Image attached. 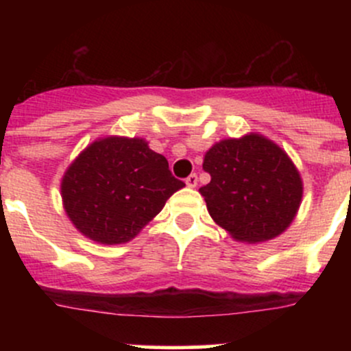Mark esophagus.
<instances>
[{
    "label": "esophagus",
    "instance_id": "obj_1",
    "mask_svg": "<svg viewBox=\"0 0 351 351\" xmlns=\"http://www.w3.org/2000/svg\"><path fill=\"white\" fill-rule=\"evenodd\" d=\"M197 182H198V178H197L195 173H192V175H190L189 178L185 180L186 186H190V189H195V186H197Z\"/></svg>",
    "mask_w": 351,
    "mask_h": 351
}]
</instances>
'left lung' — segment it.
I'll return each instance as SVG.
<instances>
[{
    "mask_svg": "<svg viewBox=\"0 0 351 351\" xmlns=\"http://www.w3.org/2000/svg\"><path fill=\"white\" fill-rule=\"evenodd\" d=\"M210 182L198 192L210 217L236 241L274 239L292 224L302 180L292 159L260 134L224 139L205 153Z\"/></svg>",
    "mask_w": 351,
    "mask_h": 351,
    "instance_id": "left-lung-1",
    "label": "left lung"
}]
</instances>
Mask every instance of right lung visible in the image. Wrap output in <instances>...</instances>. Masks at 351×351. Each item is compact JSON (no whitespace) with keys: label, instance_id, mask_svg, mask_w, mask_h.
<instances>
[{"label":"right lung","instance_id":"right-lung-1","mask_svg":"<svg viewBox=\"0 0 351 351\" xmlns=\"http://www.w3.org/2000/svg\"><path fill=\"white\" fill-rule=\"evenodd\" d=\"M183 186L165 156L149 149L146 141L110 136L71 162L61 197L81 234L101 244H122L136 238Z\"/></svg>","mask_w":351,"mask_h":351}]
</instances>
